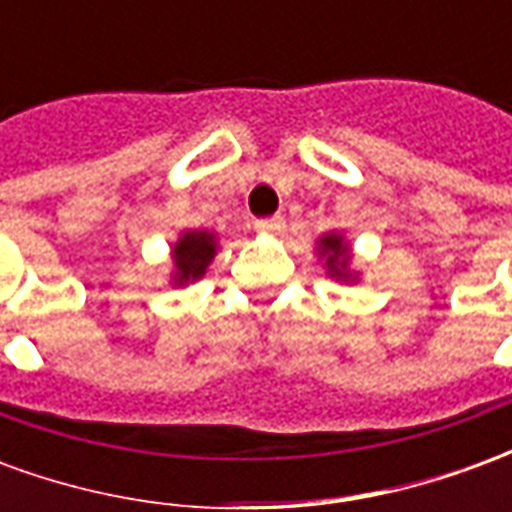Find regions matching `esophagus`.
Listing matches in <instances>:
<instances>
[{
	"instance_id": "34e87169",
	"label": "esophagus",
	"mask_w": 512,
	"mask_h": 512,
	"mask_svg": "<svg viewBox=\"0 0 512 512\" xmlns=\"http://www.w3.org/2000/svg\"><path fill=\"white\" fill-rule=\"evenodd\" d=\"M255 227L260 233H282L285 230V216L274 213V216H266V219H257Z\"/></svg>"
}]
</instances>
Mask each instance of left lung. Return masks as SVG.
Here are the masks:
<instances>
[{"label":"left lung","mask_w":512,"mask_h":512,"mask_svg":"<svg viewBox=\"0 0 512 512\" xmlns=\"http://www.w3.org/2000/svg\"><path fill=\"white\" fill-rule=\"evenodd\" d=\"M321 252L326 255V266H329V271H332L334 277H345L343 255L348 252V246L343 244V238H340V235H323Z\"/></svg>","instance_id":"1"}]
</instances>
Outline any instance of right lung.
<instances>
[{
	"instance_id": "add662e5",
	"label": "right lung",
	"mask_w": 512,
	"mask_h": 512,
	"mask_svg": "<svg viewBox=\"0 0 512 512\" xmlns=\"http://www.w3.org/2000/svg\"><path fill=\"white\" fill-rule=\"evenodd\" d=\"M216 255L211 233H186L175 244V266H178V282L200 279L205 268Z\"/></svg>"
}]
</instances>
